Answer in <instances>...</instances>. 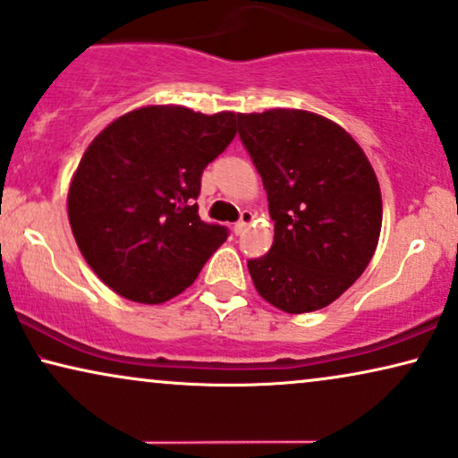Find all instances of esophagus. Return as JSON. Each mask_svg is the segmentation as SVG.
Here are the masks:
<instances>
[{"label":"esophagus","mask_w":458,"mask_h":458,"mask_svg":"<svg viewBox=\"0 0 458 458\" xmlns=\"http://www.w3.org/2000/svg\"><path fill=\"white\" fill-rule=\"evenodd\" d=\"M252 218H254V215L250 210H242V216H240V221L235 223V227H233V231H235V235H240V233H243V229L248 227V225L252 223Z\"/></svg>","instance_id":"obj_1"}]
</instances>
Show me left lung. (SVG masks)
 Listing matches in <instances>:
<instances>
[{"label":"left lung","mask_w":458,"mask_h":458,"mask_svg":"<svg viewBox=\"0 0 458 458\" xmlns=\"http://www.w3.org/2000/svg\"><path fill=\"white\" fill-rule=\"evenodd\" d=\"M276 223L271 250L248 260L257 293L286 313L328 307L377 250L383 199L353 136L301 109L237 113Z\"/></svg>","instance_id":"1"}]
</instances>
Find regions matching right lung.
<instances>
[{"label": "right lung", "instance_id": "1", "mask_svg": "<svg viewBox=\"0 0 458 458\" xmlns=\"http://www.w3.org/2000/svg\"><path fill=\"white\" fill-rule=\"evenodd\" d=\"M235 117L149 105L88 145L69 185V223L113 293L142 305L174 299L227 240V229L201 221L195 199L201 172L233 140Z\"/></svg>", "mask_w": 458, "mask_h": 458}]
</instances>
